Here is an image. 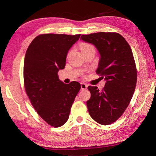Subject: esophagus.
Segmentation results:
<instances>
[{
    "instance_id": "obj_1",
    "label": "esophagus",
    "mask_w": 156,
    "mask_h": 156,
    "mask_svg": "<svg viewBox=\"0 0 156 156\" xmlns=\"http://www.w3.org/2000/svg\"><path fill=\"white\" fill-rule=\"evenodd\" d=\"M87 87H88V85L87 84L83 83H81V87L82 90H86L87 88Z\"/></svg>"
}]
</instances>
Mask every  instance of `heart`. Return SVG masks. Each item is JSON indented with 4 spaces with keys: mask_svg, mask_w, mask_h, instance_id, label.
<instances>
[{
    "mask_svg": "<svg viewBox=\"0 0 156 156\" xmlns=\"http://www.w3.org/2000/svg\"><path fill=\"white\" fill-rule=\"evenodd\" d=\"M80 49H81L82 53H84L86 52L92 50V49H94V46L91 44H88V43H82L80 44Z\"/></svg>",
    "mask_w": 156,
    "mask_h": 156,
    "instance_id": "1",
    "label": "heart"
}]
</instances>
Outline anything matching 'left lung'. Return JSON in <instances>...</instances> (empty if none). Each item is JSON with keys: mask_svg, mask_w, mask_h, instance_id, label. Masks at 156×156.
Here are the masks:
<instances>
[{"mask_svg": "<svg viewBox=\"0 0 156 156\" xmlns=\"http://www.w3.org/2000/svg\"><path fill=\"white\" fill-rule=\"evenodd\" d=\"M81 40L98 49L100 58L96 73L106 81L101 91L97 87H88V112L98 123L109 125L123 115L133 95L137 73L133 53L119 33L96 32L82 35Z\"/></svg>", "mask_w": 156, "mask_h": 156, "instance_id": "left-lung-1", "label": "left lung"}]
</instances>
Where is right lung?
Wrapping results in <instances>:
<instances>
[{
	"label": "right lung",
	"mask_w": 156,
	"mask_h": 156,
	"mask_svg": "<svg viewBox=\"0 0 156 156\" xmlns=\"http://www.w3.org/2000/svg\"><path fill=\"white\" fill-rule=\"evenodd\" d=\"M81 34H44L36 36L28 48L23 77L28 97L37 114L55 127L64 125L81 84H64L58 72L66 65L68 52Z\"/></svg>",
	"instance_id": "add662e5"
}]
</instances>
